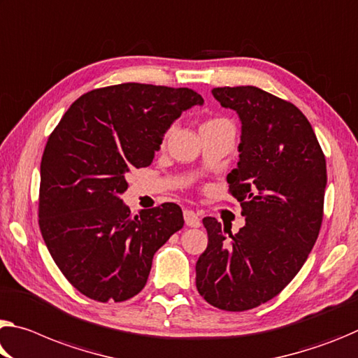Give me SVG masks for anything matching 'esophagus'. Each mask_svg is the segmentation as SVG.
I'll return each instance as SVG.
<instances>
[{
  "instance_id": "obj_1",
  "label": "esophagus",
  "mask_w": 358,
  "mask_h": 358,
  "mask_svg": "<svg viewBox=\"0 0 358 358\" xmlns=\"http://www.w3.org/2000/svg\"><path fill=\"white\" fill-rule=\"evenodd\" d=\"M183 217H185L186 226H191V228H197V226L201 224V218L197 217V213L192 212V210H185Z\"/></svg>"
}]
</instances>
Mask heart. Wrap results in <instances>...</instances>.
I'll list each match as a JSON object with an SVG mask.
<instances>
[{"label": "heart", "instance_id": "heart-1", "mask_svg": "<svg viewBox=\"0 0 358 358\" xmlns=\"http://www.w3.org/2000/svg\"><path fill=\"white\" fill-rule=\"evenodd\" d=\"M208 124H229V122L224 121V119H213V121H208L203 124V126H208Z\"/></svg>", "mask_w": 358, "mask_h": 358}]
</instances>
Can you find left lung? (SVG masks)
I'll use <instances>...</instances> for the list:
<instances>
[{"label":"left lung","instance_id":"8db88e82","mask_svg":"<svg viewBox=\"0 0 358 358\" xmlns=\"http://www.w3.org/2000/svg\"><path fill=\"white\" fill-rule=\"evenodd\" d=\"M215 100L241 121L237 167L228 175L245 226L232 234L202 220L208 245L196 287L215 308L241 312L277 296L308 259L319 236L327 162L308 119L255 86L215 87Z\"/></svg>","mask_w":358,"mask_h":358}]
</instances>
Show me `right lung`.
Instances as JSON below:
<instances>
[{
  "label": "right lung",
  "instance_id": "add662e5",
  "mask_svg": "<svg viewBox=\"0 0 358 358\" xmlns=\"http://www.w3.org/2000/svg\"><path fill=\"white\" fill-rule=\"evenodd\" d=\"M203 99L186 87L127 83L84 94L41 159L39 228L64 275L90 299L143 290L152 257L185 220L177 203L130 213L126 175L150 166L170 126Z\"/></svg>",
  "mask_w": 358,
  "mask_h": 358
}]
</instances>
